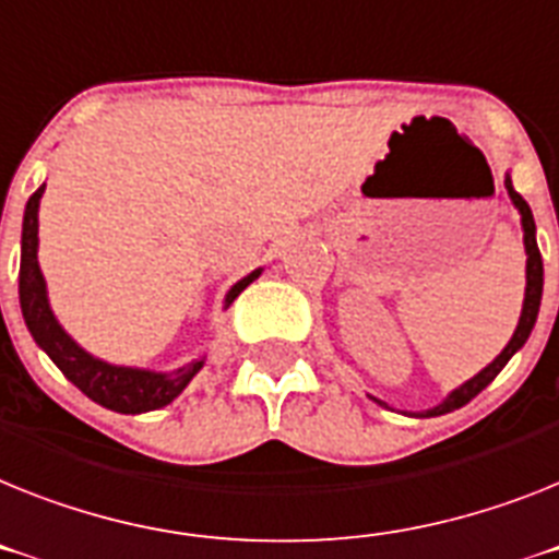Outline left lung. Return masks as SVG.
<instances>
[{"instance_id":"1","label":"left lung","mask_w":559,"mask_h":559,"mask_svg":"<svg viewBox=\"0 0 559 559\" xmlns=\"http://www.w3.org/2000/svg\"><path fill=\"white\" fill-rule=\"evenodd\" d=\"M503 185H506V190H509L511 204H514V207H518V213H520V227H523V247H526V298H523V309H520L518 330H514V335H511L509 344L503 346V352H500V355L491 360L489 367L480 369L475 378H468V381L461 383L457 389H452V392H449V395L438 403V406H431V409L420 412L417 417L447 415V412L461 409V406H466L472 397L480 395L483 389L489 386L497 374H500V369L509 364L511 355L523 349V344H526L528 335H532L534 323H537V312H540V298H543V258H540V250H537V227H534V215H532V207L526 204V199H523V195H520V192L511 187V176H506ZM378 403H381V406H386L383 401H378Z\"/></svg>"}]
</instances>
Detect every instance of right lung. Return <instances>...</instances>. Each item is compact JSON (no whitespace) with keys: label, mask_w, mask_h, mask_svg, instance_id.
<instances>
[{"label":"right lung","mask_w":559,"mask_h":559,"mask_svg":"<svg viewBox=\"0 0 559 559\" xmlns=\"http://www.w3.org/2000/svg\"><path fill=\"white\" fill-rule=\"evenodd\" d=\"M45 185L33 192L25 204V218H22V264H19V307L25 318L27 330L39 349L48 352V358L62 369L73 386H79L84 395L96 401L105 409L121 412V415H142V412L162 409L176 401L187 389V383L199 374L207 358H195L173 372H153V369L139 367H116L107 360L96 358L87 349L73 341L56 321L53 309L48 301V284L39 270V201ZM261 275V266L243 275L229 287L224 298V309L236 301L243 289Z\"/></svg>","instance_id":"right-lung-1"}]
</instances>
